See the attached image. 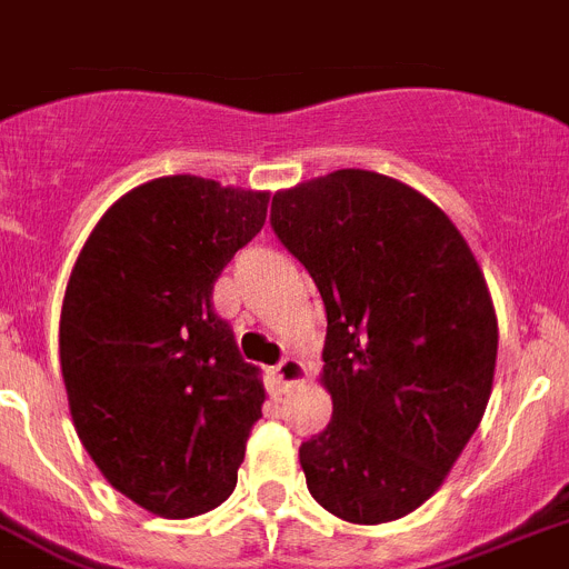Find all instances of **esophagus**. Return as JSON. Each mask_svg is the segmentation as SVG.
I'll use <instances>...</instances> for the list:
<instances>
[{"label":"esophagus","mask_w":569,"mask_h":569,"mask_svg":"<svg viewBox=\"0 0 569 569\" xmlns=\"http://www.w3.org/2000/svg\"><path fill=\"white\" fill-rule=\"evenodd\" d=\"M303 376H307V367L300 365L298 358H283L280 365L274 367V379L283 385V388H289V385H298V381H303Z\"/></svg>","instance_id":"esophagus-1"}]
</instances>
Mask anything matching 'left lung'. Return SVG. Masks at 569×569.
Segmentation results:
<instances>
[{
	"label": "left lung",
	"mask_w": 569,
	"mask_h": 569,
	"mask_svg": "<svg viewBox=\"0 0 569 569\" xmlns=\"http://www.w3.org/2000/svg\"><path fill=\"white\" fill-rule=\"evenodd\" d=\"M271 228L327 309L332 422L300 446L309 491L350 523L405 518L489 405L498 318L483 271L428 196L373 170L280 190Z\"/></svg>",
	"instance_id": "left-lung-1"
}]
</instances>
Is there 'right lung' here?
<instances>
[{
  "mask_svg": "<svg viewBox=\"0 0 569 569\" xmlns=\"http://www.w3.org/2000/svg\"><path fill=\"white\" fill-rule=\"evenodd\" d=\"M266 211V190L152 179L100 217L71 269L60 312L71 419L109 483L161 518L222 503L262 417L260 367L242 361L211 298Z\"/></svg>",
  "mask_w": 569,
  "mask_h": 569,
  "instance_id": "add662e5",
  "label": "right lung"
}]
</instances>
